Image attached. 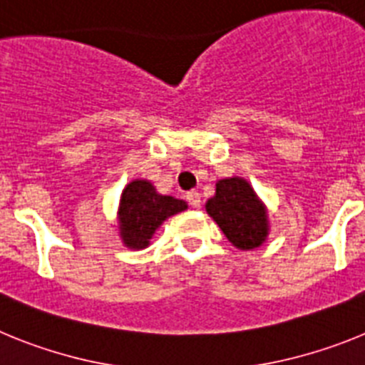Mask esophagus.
<instances>
[{
  "instance_id": "esophagus-1",
  "label": "esophagus",
  "mask_w": 365,
  "mask_h": 365,
  "mask_svg": "<svg viewBox=\"0 0 365 365\" xmlns=\"http://www.w3.org/2000/svg\"><path fill=\"white\" fill-rule=\"evenodd\" d=\"M186 201H188L190 206H193V208H199V206H201V193L192 190V192L186 193Z\"/></svg>"
}]
</instances>
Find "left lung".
Here are the masks:
<instances>
[{
    "instance_id": "left-lung-1",
    "label": "left lung",
    "mask_w": 365,
    "mask_h": 365,
    "mask_svg": "<svg viewBox=\"0 0 365 365\" xmlns=\"http://www.w3.org/2000/svg\"><path fill=\"white\" fill-rule=\"evenodd\" d=\"M210 215L227 240L240 250L259 248L269 237L265 202L243 177H228L215 182V195L206 201Z\"/></svg>"
}]
</instances>
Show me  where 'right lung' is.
I'll use <instances>...</instances> for the list:
<instances>
[{"label":"right lung","instance_id":"add662e5","mask_svg":"<svg viewBox=\"0 0 365 365\" xmlns=\"http://www.w3.org/2000/svg\"><path fill=\"white\" fill-rule=\"evenodd\" d=\"M188 208L182 199L163 195L150 180L133 179L122 190L118 202V235L124 247L140 250L150 245L155 230L168 217Z\"/></svg>","mask_w":365,"mask_h":365}]
</instances>
